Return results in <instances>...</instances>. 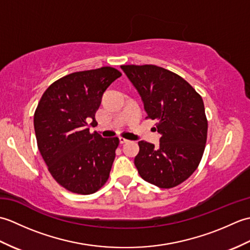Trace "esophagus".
Listing matches in <instances>:
<instances>
[{"label":"esophagus","mask_w":250,"mask_h":250,"mask_svg":"<svg viewBox=\"0 0 250 250\" xmlns=\"http://www.w3.org/2000/svg\"><path fill=\"white\" fill-rule=\"evenodd\" d=\"M128 142H129V141L124 139V137H120V139H119V143H120L121 145H122V144H126V143H128Z\"/></svg>","instance_id":"obj_1"}]
</instances>
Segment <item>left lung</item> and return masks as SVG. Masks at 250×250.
Returning <instances> with one entry per match:
<instances>
[{
  "instance_id": "obj_1",
  "label": "left lung",
  "mask_w": 250,
  "mask_h": 250,
  "mask_svg": "<svg viewBox=\"0 0 250 250\" xmlns=\"http://www.w3.org/2000/svg\"><path fill=\"white\" fill-rule=\"evenodd\" d=\"M139 91L146 118L156 120L158 148L139 142L134 164L141 177L169 189L189 178L199 167L207 139V119L201 95L177 74L152 65H121Z\"/></svg>"
}]
</instances>
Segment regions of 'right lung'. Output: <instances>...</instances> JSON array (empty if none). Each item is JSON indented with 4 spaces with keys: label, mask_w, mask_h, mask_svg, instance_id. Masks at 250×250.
Wrapping results in <instances>:
<instances>
[{
    "label": "right lung",
    "mask_w": 250,
    "mask_h": 250,
    "mask_svg": "<svg viewBox=\"0 0 250 250\" xmlns=\"http://www.w3.org/2000/svg\"><path fill=\"white\" fill-rule=\"evenodd\" d=\"M121 76L110 66L75 72L47 88L34 113L37 147L56 182L78 194H91L107 182L118 137L90 133L88 124L109 84Z\"/></svg>",
    "instance_id": "obj_1"
}]
</instances>
